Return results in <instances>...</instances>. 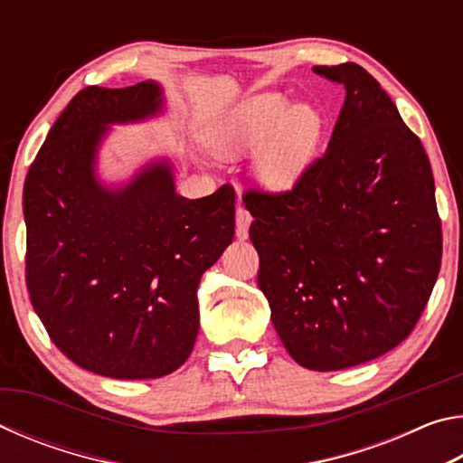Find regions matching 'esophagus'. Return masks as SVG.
Wrapping results in <instances>:
<instances>
[{
    "label": "esophagus",
    "instance_id": "1",
    "mask_svg": "<svg viewBox=\"0 0 463 463\" xmlns=\"http://www.w3.org/2000/svg\"><path fill=\"white\" fill-rule=\"evenodd\" d=\"M249 226H250V214L245 208L239 206L237 208V237L239 239H247Z\"/></svg>",
    "mask_w": 463,
    "mask_h": 463
}]
</instances>
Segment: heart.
<instances>
[{"instance_id": "obj_1", "label": "heart", "mask_w": 463, "mask_h": 463, "mask_svg": "<svg viewBox=\"0 0 463 463\" xmlns=\"http://www.w3.org/2000/svg\"><path fill=\"white\" fill-rule=\"evenodd\" d=\"M323 132V118L310 104H294L281 93H257L226 112L210 145L222 159L263 153L260 182L273 192L294 187L307 169Z\"/></svg>"}]
</instances>
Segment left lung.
Listing matches in <instances>:
<instances>
[{
  "mask_svg": "<svg viewBox=\"0 0 463 463\" xmlns=\"http://www.w3.org/2000/svg\"><path fill=\"white\" fill-rule=\"evenodd\" d=\"M315 73L345 90L326 153L292 192L242 202L281 343L335 372L411 335L441 268V221L429 156L382 85L355 62Z\"/></svg>",
  "mask_w": 463,
  "mask_h": 463,
  "instance_id": "1",
  "label": "left lung"
}]
</instances>
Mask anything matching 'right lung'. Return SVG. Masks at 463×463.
Returning <instances> with one entry per match:
<instances>
[{
	"label": "right lung",
	"mask_w": 463,
	"mask_h": 463,
	"mask_svg": "<svg viewBox=\"0 0 463 463\" xmlns=\"http://www.w3.org/2000/svg\"><path fill=\"white\" fill-rule=\"evenodd\" d=\"M156 81L85 88L52 124L26 175V284L52 343L83 370L151 380L190 357L198 286L234 237V190L187 200L174 163L148 161L128 182L98 175L114 124L163 114Z\"/></svg>",
	"instance_id": "right-lung-1"
}]
</instances>
